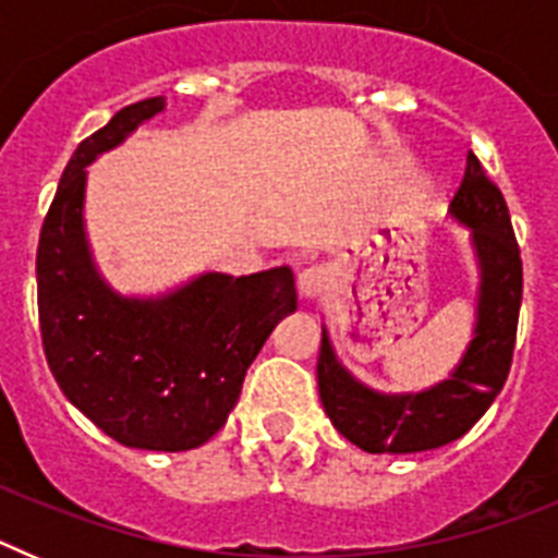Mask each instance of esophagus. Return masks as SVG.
<instances>
[{
  "label": "esophagus",
  "instance_id": "1",
  "mask_svg": "<svg viewBox=\"0 0 558 558\" xmlns=\"http://www.w3.org/2000/svg\"><path fill=\"white\" fill-rule=\"evenodd\" d=\"M299 295H302L304 302H315L324 290L329 288V270L322 268V265H313V268H304L299 274Z\"/></svg>",
  "mask_w": 558,
  "mask_h": 558
}]
</instances>
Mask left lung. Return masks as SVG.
Listing matches in <instances>:
<instances>
[{"label":"left lung","mask_w":558,"mask_h":558,"mask_svg":"<svg viewBox=\"0 0 558 558\" xmlns=\"http://www.w3.org/2000/svg\"><path fill=\"white\" fill-rule=\"evenodd\" d=\"M450 215L470 229L481 276L472 340L450 377L416 393L374 391L340 363L327 327L322 329V405L335 430L360 450L405 456L450 445L489 411L509 377L522 302V259L506 198L475 153L466 156Z\"/></svg>","instance_id":"8db88e82"}]
</instances>
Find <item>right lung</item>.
<instances>
[{
	"label": "right lung",
	"mask_w": 558,
	"mask_h": 558,
	"mask_svg": "<svg viewBox=\"0 0 558 558\" xmlns=\"http://www.w3.org/2000/svg\"><path fill=\"white\" fill-rule=\"evenodd\" d=\"M165 106H125L69 159L38 240V318L49 372L83 416L125 447L184 452L226 425L248 366L295 310V284L290 268L206 270L147 299L106 282L83 220L86 167Z\"/></svg>",
	"instance_id": "1"
}]
</instances>
